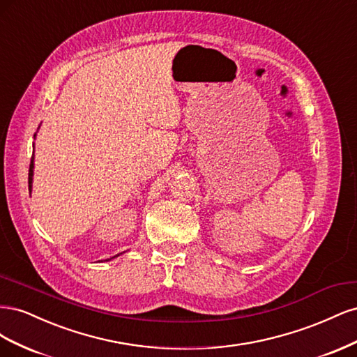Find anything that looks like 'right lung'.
Segmentation results:
<instances>
[{
	"label": "right lung",
	"mask_w": 357,
	"mask_h": 357,
	"mask_svg": "<svg viewBox=\"0 0 357 357\" xmlns=\"http://www.w3.org/2000/svg\"><path fill=\"white\" fill-rule=\"evenodd\" d=\"M37 135V134H36ZM36 135H34V138H36ZM32 177H34V155H32V159H31V165H29V174H28V185H29V193L32 192ZM125 252H122V253H119V255H116V256H113V257H110V259H105V261H112V259H114V257H117V256H121V255H123Z\"/></svg>",
	"instance_id": "add662e5"
}]
</instances>
